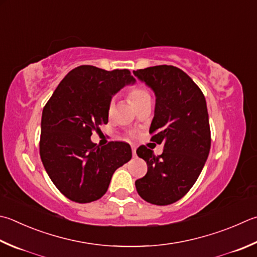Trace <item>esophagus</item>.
Returning a JSON list of instances; mask_svg holds the SVG:
<instances>
[{"mask_svg":"<svg viewBox=\"0 0 257 257\" xmlns=\"http://www.w3.org/2000/svg\"><path fill=\"white\" fill-rule=\"evenodd\" d=\"M132 154H133V157H134V158L137 157V148L132 147Z\"/></svg>","mask_w":257,"mask_h":257,"instance_id":"1","label":"esophagus"}]
</instances>
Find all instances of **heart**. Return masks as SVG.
Instances as JSON below:
<instances>
[{"instance_id": "obj_1", "label": "heart", "mask_w": 257, "mask_h": 257, "mask_svg": "<svg viewBox=\"0 0 257 257\" xmlns=\"http://www.w3.org/2000/svg\"><path fill=\"white\" fill-rule=\"evenodd\" d=\"M128 97L137 107L139 105L145 103V101L151 100V95H150L149 90L145 88L143 85H140V84L133 86L132 88L128 90ZM114 108H115V103H114V99H112L107 106L108 114H112L114 112Z\"/></svg>"}]
</instances>
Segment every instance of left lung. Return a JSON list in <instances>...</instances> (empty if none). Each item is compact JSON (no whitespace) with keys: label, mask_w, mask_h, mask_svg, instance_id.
I'll return each mask as SVG.
<instances>
[{"label":"left lung","mask_w":257,"mask_h":257,"mask_svg":"<svg viewBox=\"0 0 257 257\" xmlns=\"http://www.w3.org/2000/svg\"><path fill=\"white\" fill-rule=\"evenodd\" d=\"M157 96L150 127L151 141L163 144L156 156L141 145L137 153L148 172L135 181L138 193L150 204L166 206L186 195L195 185L210 151L211 135L205 96L185 71L161 65L134 70Z\"/></svg>","instance_id":"obj_1"}]
</instances>
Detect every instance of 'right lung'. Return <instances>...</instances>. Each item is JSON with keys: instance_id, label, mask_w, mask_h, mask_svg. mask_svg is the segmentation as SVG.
Masks as SVG:
<instances>
[{"instance_id": "right-lung-1", "label": "right lung", "mask_w": 257, "mask_h": 257, "mask_svg": "<svg viewBox=\"0 0 257 257\" xmlns=\"http://www.w3.org/2000/svg\"><path fill=\"white\" fill-rule=\"evenodd\" d=\"M128 69L84 65L60 81L42 110L39 149L48 176L71 201L87 204L107 191L113 173L132 158L128 143L90 141L107 124V106L123 86L134 83Z\"/></svg>"}]
</instances>
